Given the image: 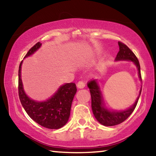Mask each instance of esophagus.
Wrapping results in <instances>:
<instances>
[{
	"mask_svg": "<svg viewBox=\"0 0 156 156\" xmlns=\"http://www.w3.org/2000/svg\"><path fill=\"white\" fill-rule=\"evenodd\" d=\"M77 87L79 89H83L85 87V83H84L83 80H80L77 83Z\"/></svg>",
	"mask_w": 156,
	"mask_h": 156,
	"instance_id": "esophagus-1",
	"label": "esophagus"
}]
</instances>
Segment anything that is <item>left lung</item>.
<instances>
[{
    "mask_svg": "<svg viewBox=\"0 0 156 156\" xmlns=\"http://www.w3.org/2000/svg\"><path fill=\"white\" fill-rule=\"evenodd\" d=\"M118 45H119L120 50L115 58V60H125L133 61L138 68L139 78L142 80L140 65L139 61L136 55L125 43H122V42H118ZM87 86L89 88V91H90L91 97V108L95 118L101 125L106 126L119 125L127 119L129 115L133 113L134 109H135L142 91L141 89L140 91V95L138 98L136 99V102L128 109L122 111V112H110L103 106V102H102L103 100H102L101 92L100 91L99 87L98 86L96 80L89 81Z\"/></svg>",
    "mask_w": 156,
    "mask_h": 156,
    "instance_id": "8db88e82",
    "label": "left lung"
}]
</instances>
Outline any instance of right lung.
<instances>
[{
    "label": "right lung",
    "mask_w": 156,
    "mask_h": 156,
    "mask_svg": "<svg viewBox=\"0 0 156 156\" xmlns=\"http://www.w3.org/2000/svg\"><path fill=\"white\" fill-rule=\"evenodd\" d=\"M41 43H37L29 50L25 57L33 54ZM21 61L18 69V96L25 112L38 125L50 129L62 127L67 122L70 115L71 107L77 91L74 83H67L60 87L51 98L44 102H36L28 98L23 90L20 78Z\"/></svg>",
    "instance_id": "right-lung-1"
}]
</instances>
